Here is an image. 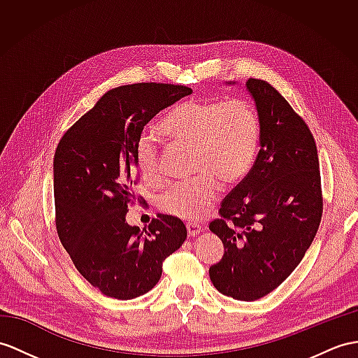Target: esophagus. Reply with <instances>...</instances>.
<instances>
[{
  "mask_svg": "<svg viewBox=\"0 0 358 358\" xmlns=\"http://www.w3.org/2000/svg\"><path fill=\"white\" fill-rule=\"evenodd\" d=\"M187 231H188V237H196V235L202 232V226L197 223H187Z\"/></svg>",
  "mask_w": 358,
  "mask_h": 358,
  "instance_id": "esophagus-1",
  "label": "esophagus"
}]
</instances>
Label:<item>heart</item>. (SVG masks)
<instances>
[{"mask_svg": "<svg viewBox=\"0 0 358 358\" xmlns=\"http://www.w3.org/2000/svg\"><path fill=\"white\" fill-rule=\"evenodd\" d=\"M159 129L170 141L191 147V171L199 174L176 182L159 196V208L165 214L188 222L208 214L219 194V179L234 185L246 176L259 141L257 112L241 99L180 101L165 113ZM135 158L147 184H161L164 174L159 149L150 134L138 138Z\"/></svg>", "mask_w": 358, "mask_h": 358, "instance_id": "heart-1", "label": "heart"}]
</instances>
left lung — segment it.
Here are the masks:
<instances>
[{"label": "left lung", "mask_w": 358, "mask_h": 358, "mask_svg": "<svg viewBox=\"0 0 358 358\" xmlns=\"http://www.w3.org/2000/svg\"><path fill=\"white\" fill-rule=\"evenodd\" d=\"M246 88L258 112L259 152L224 197L220 219L209 223L224 246L209 278L222 294L250 302L273 292L301 263L319 229L324 200L308 126L266 80L249 78Z\"/></svg>", "instance_id": "obj_1"}]
</instances>
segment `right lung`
Returning <instances> with one entry per match:
<instances>
[{"label":"right lung","instance_id":"1","mask_svg":"<svg viewBox=\"0 0 358 358\" xmlns=\"http://www.w3.org/2000/svg\"><path fill=\"white\" fill-rule=\"evenodd\" d=\"M191 92L171 83L118 86L57 144L53 171L59 240L85 280L109 298L127 301L150 292L161 280L162 261L187 238L178 217L158 214L141 231L127 224L126 214L136 200L135 147L144 126Z\"/></svg>","mask_w":358,"mask_h":358}]
</instances>
